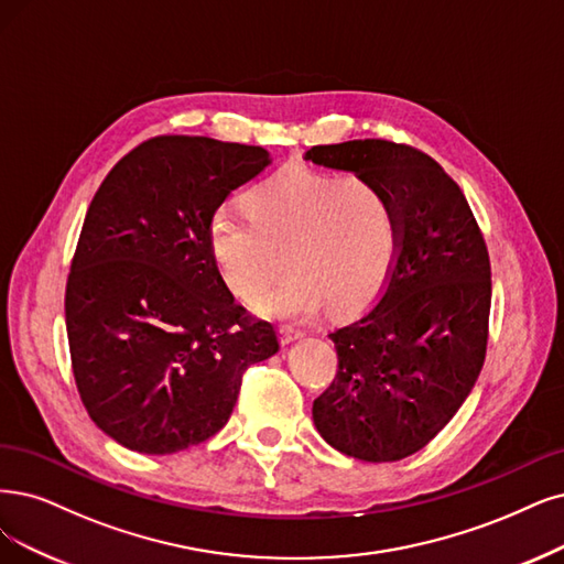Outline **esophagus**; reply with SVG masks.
<instances>
[{
	"label": "esophagus",
	"instance_id": "esophagus-1",
	"mask_svg": "<svg viewBox=\"0 0 564 564\" xmlns=\"http://www.w3.org/2000/svg\"><path fill=\"white\" fill-rule=\"evenodd\" d=\"M302 337H304V332L297 329V327H293V325H281V327H279V339H281L283 346L293 344V341H297V339H302Z\"/></svg>",
	"mask_w": 564,
	"mask_h": 564
}]
</instances>
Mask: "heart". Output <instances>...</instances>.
<instances>
[{
    "mask_svg": "<svg viewBox=\"0 0 564 564\" xmlns=\"http://www.w3.org/2000/svg\"><path fill=\"white\" fill-rule=\"evenodd\" d=\"M248 212L220 206L208 220V246L246 302L276 276L285 250L290 274L258 302L267 316L306 321L327 304L352 314L381 293L398 260L390 199L362 178L285 166L250 191Z\"/></svg>",
    "mask_w": 564,
    "mask_h": 564,
    "instance_id": "heart-1",
    "label": "heart"
}]
</instances>
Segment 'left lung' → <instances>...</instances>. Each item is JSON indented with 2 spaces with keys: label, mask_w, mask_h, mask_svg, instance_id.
Returning a JSON list of instances; mask_svg holds the SVG:
<instances>
[{
  "label": "left lung",
  "mask_w": 564,
  "mask_h": 564,
  "mask_svg": "<svg viewBox=\"0 0 564 564\" xmlns=\"http://www.w3.org/2000/svg\"><path fill=\"white\" fill-rule=\"evenodd\" d=\"M304 160L381 187L400 248L373 304L329 332L339 369L314 402L323 440L365 463L421 451L469 398L490 316V260L457 183L430 155L386 139L314 145Z\"/></svg>",
  "instance_id": "1"
}]
</instances>
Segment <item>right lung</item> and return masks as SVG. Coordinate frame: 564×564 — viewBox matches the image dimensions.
I'll return each instance as SVG.
<instances>
[{
  "instance_id": "1",
  "label": "right lung",
  "mask_w": 564,
  "mask_h": 564,
  "mask_svg": "<svg viewBox=\"0 0 564 564\" xmlns=\"http://www.w3.org/2000/svg\"><path fill=\"white\" fill-rule=\"evenodd\" d=\"M271 164L262 145L158 137L104 178L83 223L65 295L74 379L120 446L170 455L229 419L246 367L279 350L246 314L208 246L225 197Z\"/></svg>"
}]
</instances>
